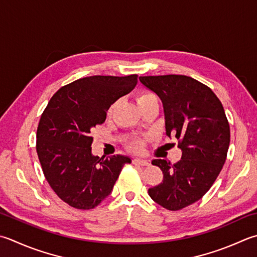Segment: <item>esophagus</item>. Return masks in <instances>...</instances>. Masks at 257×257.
I'll return each mask as SVG.
<instances>
[{
    "label": "esophagus",
    "mask_w": 257,
    "mask_h": 257,
    "mask_svg": "<svg viewBox=\"0 0 257 257\" xmlns=\"http://www.w3.org/2000/svg\"><path fill=\"white\" fill-rule=\"evenodd\" d=\"M134 164H137V165H140V166H149L150 165L149 160L142 159V158H135L134 159Z\"/></svg>",
    "instance_id": "esophagus-1"
}]
</instances>
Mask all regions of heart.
Masks as SVG:
<instances>
[{
	"instance_id": "b5f03b06",
	"label": "heart",
	"mask_w": 257,
	"mask_h": 257,
	"mask_svg": "<svg viewBox=\"0 0 257 257\" xmlns=\"http://www.w3.org/2000/svg\"><path fill=\"white\" fill-rule=\"evenodd\" d=\"M152 100H157V97H156V95H155L154 93H152V92L144 91V92H140V93L138 94V97H137V103L139 104V103H143V102H146V101H152ZM157 101H158V100H157ZM113 107H114V105H111V107L109 108V110H108V113H109V114L112 112ZM133 147H134L135 149L138 150V149L142 148V143H139V142L135 143V144L133 145Z\"/></svg>"
}]
</instances>
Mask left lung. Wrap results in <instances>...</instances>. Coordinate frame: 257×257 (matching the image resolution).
<instances>
[{
	"label": "left lung",
	"mask_w": 257,
	"mask_h": 257,
	"mask_svg": "<svg viewBox=\"0 0 257 257\" xmlns=\"http://www.w3.org/2000/svg\"><path fill=\"white\" fill-rule=\"evenodd\" d=\"M163 102L166 135L179 140L182 159H154L164 179L148 189L154 202L179 210L208 192L225 164L230 132L223 104L207 85L187 75L140 77Z\"/></svg>",
	"instance_id": "8db88e82"
}]
</instances>
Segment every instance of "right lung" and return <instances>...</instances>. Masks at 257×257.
I'll return each instance as SVG.
<instances>
[{"label": "right lung", "instance_id": "add662e5", "mask_svg": "<svg viewBox=\"0 0 257 257\" xmlns=\"http://www.w3.org/2000/svg\"><path fill=\"white\" fill-rule=\"evenodd\" d=\"M138 75L82 78L59 89L40 119L37 153L49 185L63 202L92 209L111 194L128 156H93L91 129L102 124L110 105L128 94Z\"/></svg>", "mask_w": 257, "mask_h": 257}]
</instances>
